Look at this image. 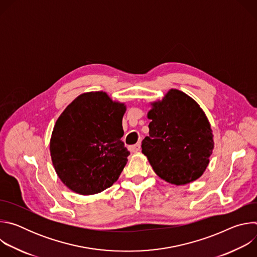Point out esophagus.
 Masks as SVG:
<instances>
[{"mask_svg": "<svg viewBox=\"0 0 257 257\" xmlns=\"http://www.w3.org/2000/svg\"><path fill=\"white\" fill-rule=\"evenodd\" d=\"M128 149H129V151L131 153H137V152L140 151V143H136L134 145H130Z\"/></svg>", "mask_w": 257, "mask_h": 257, "instance_id": "34e87169", "label": "esophagus"}]
</instances>
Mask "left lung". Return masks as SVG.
I'll use <instances>...</instances> for the list:
<instances>
[{"instance_id":"1","label":"left lung","mask_w":257,"mask_h":257,"mask_svg":"<svg viewBox=\"0 0 257 257\" xmlns=\"http://www.w3.org/2000/svg\"><path fill=\"white\" fill-rule=\"evenodd\" d=\"M150 136L142 154L155 173L171 184H189L202 176L213 151L209 121L188 94L170 89L162 100L151 102Z\"/></svg>"}]
</instances>
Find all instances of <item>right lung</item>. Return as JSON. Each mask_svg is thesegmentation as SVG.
I'll use <instances>...</instances> for the list:
<instances>
[{
    "mask_svg": "<svg viewBox=\"0 0 257 257\" xmlns=\"http://www.w3.org/2000/svg\"><path fill=\"white\" fill-rule=\"evenodd\" d=\"M124 102L103 91L77 96L58 118L50 141L58 177L73 192L92 195L119 179L130 155L121 140Z\"/></svg>",
    "mask_w": 257,
    "mask_h": 257,
    "instance_id": "1",
    "label": "right lung"
}]
</instances>
